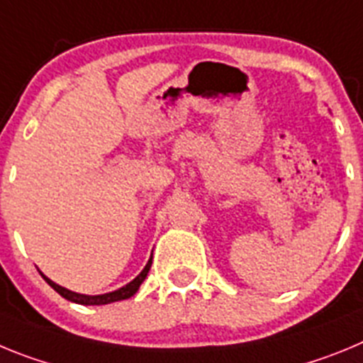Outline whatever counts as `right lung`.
Segmentation results:
<instances>
[{"mask_svg": "<svg viewBox=\"0 0 363 363\" xmlns=\"http://www.w3.org/2000/svg\"><path fill=\"white\" fill-rule=\"evenodd\" d=\"M150 264H152V256H150V259L147 262L145 269H143L140 274H138L136 278H134L133 281H129L127 285H123L121 289L118 291H112V293H105V294H96V296H91V294H79V293H74V291H69L65 289V287H62V285L54 284L50 278H47L41 272V277H43V280L47 281V284L52 287L54 291H56L57 294H62L65 300L69 301H74V303H79V306H105V303H112V301H120V300H127V298L134 296V294L138 293V289H140V285L143 284V280L147 278V274H149L150 271Z\"/></svg>", "mask_w": 363, "mask_h": 363, "instance_id": "right-lung-1", "label": "right lung"}]
</instances>
